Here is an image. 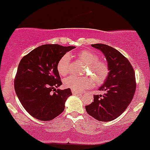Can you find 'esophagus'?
Wrapping results in <instances>:
<instances>
[{
	"mask_svg": "<svg viewBox=\"0 0 150 150\" xmlns=\"http://www.w3.org/2000/svg\"><path fill=\"white\" fill-rule=\"evenodd\" d=\"M71 93L73 95H81V93H80V92L76 91H74V90L71 91Z\"/></svg>",
	"mask_w": 150,
	"mask_h": 150,
	"instance_id": "34e87169",
	"label": "esophagus"
}]
</instances>
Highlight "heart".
I'll list each match as a JSON object with an SVG mask.
<instances>
[{
    "label": "heart",
    "instance_id": "heart-1",
    "mask_svg": "<svg viewBox=\"0 0 150 150\" xmlns=\"http://www.w3.org/2000/svg\"><path fill=\"white\" fill-rule=\"evenodd\" d=\"M77 57L86 64L85 74L89 75L93 79L96 83H101L108 75V67L106 63L98 60L96 54L88 50H83L77 54ZM69 55L62 56L57 63V71L60 75L65 76L69 71ZM64 85L76 91H83L91 88L93 81L90 77H79L71 75L64 79Z\"/></svg>",
    "mask_w": 150,
    "mask_h": 150
}]
</instances>
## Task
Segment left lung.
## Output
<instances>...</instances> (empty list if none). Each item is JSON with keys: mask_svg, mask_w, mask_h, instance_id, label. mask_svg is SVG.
Masks as SVG:
<instances>
[{"mask_svg": "<svg viewBox=\"0 0 150 150\" xmlns=\"http://www.w3.org/2000/svg\"><path fill=\"white\" fill-rule=\"evenodd\" d=\"M105 55L109 73L93 102L86 106L88 115L99 121L109 122L122 113L133 98L136 88L135 74L132 65L120 52L104 44L91 45Z\"/></svg>", "mask_w": 150, "mask_h": 150, "instance_id": "obj_1", "label": "left lung"}]
</instances>
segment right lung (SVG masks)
Returning <instances> with one entry per match:
<instances>
[{"mask_svg":"<svg viewBox=\"0 0 150 150\" xmlns=\"http://www.w3.org/2000/svg\"><path fill=\"white\" fill-rule=\"evenodd\" d=\"M75 47L57 44L43 45L20 62L14 82L15 91L22 105L35 118L51 120L64 110L65 102L72 93L70 88H56L62 84L57 63L62 56Z\"/></svg>","mask_w":150,"mask_h":150,"instance_id":"obj_1","label":"right lung"}]
</instances>
